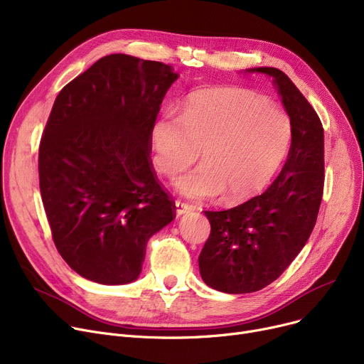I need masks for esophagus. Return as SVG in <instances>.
Instances as JSON below:
<instances>
[{
    "label": "esophagus",
    "mask_w": 364,
    "mask_h": 364,
    "mask_svg": "<svg viewBox=\"0 0 364 364\" xmlns=\"http://www.w3.org/2000/svg\"><path fill=\"white\" fill-rule=\"evenodd\" d=\"M190 209H192V205H188V203L180 200V199L176 200V213H177V215L186 214L187 211H190Z\"/></svg>",
    "instance_id": "34e87169"
}]
</instances>
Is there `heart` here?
Returning <instances> with one entry per match:
<instances>
[{
    "instance_id": "obj_1",
    "label": "heart",
    "mask_w": 364,
    "mask_h": 364,
    "mask_svg": "<svg viewBox=\"0 0 364 364\" xmlns=\"http://www.w3.org/2000/svg\"><path fill=\"white\" fill-rule=\"evenodd\" d=\"M291 121L265 99L245 90L221 88L193 94L181 114L164 113L151 128L156 169L177 177L199 155L200 165L177 181L193 199L221 193L227 203L264 190L291 143Z\"/></svg>"
}]
</instances>
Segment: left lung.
<instances>
[{"instance_id":"obj_1","label":"left lung","mask_w":364,"mask_h":364,"mask_svg":"<svg viewBox=\"0 0 364 364\" xmlns=\"http://www.w3.org/2000/svg\"><path fill=\"white\" fill-rule=\"evenodd\" d=\"M270 76L291 118L292 141L279 177L259 196L225 211H203L211 235L199 255L203 282L225 294H251L273 283L307 243L324 186V139L318 114L289 76Z\"/></svg>"}]
</instances>
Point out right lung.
<instances>
[{
	"label": "right lung",
	"mask_w": 364,
	"mask_h": 364,
	"mask_svg": "<svg viewBox=\"0 0 364 364\" xmlns=\"http://www.w3.org/2000/svg\"><path fill=\"white\" fill-rule=\"evenodd\" d=\"M177 78L169 65L109 54L55 97L38 153L40 190L57 251L88 280H136L147 240L176 218L150 150Z\"/></svg>",
	"instance_id": "right-lung-1"
}]
</instances>
